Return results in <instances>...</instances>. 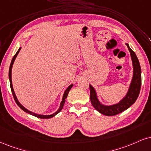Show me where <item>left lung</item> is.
Segmentation results:
<instances>
[{
    "label": "left lung",
    "mask_w": 151,
    "mask_h": 151,
    "mask_svg": "<svg viewBox=\"0 0 151 151\" xmlns=\"http://www.w3.org/2000/svg\"><path fill=\"white\" fill-rule=\"evenodd\" d=\"M126 45L130 52L132 65H133V77L126 96L118 103L111 105H105L100 103L99 100L98 99L96 90L91 85H89L90 99L91 104L97 111L104 115H116L124 111L135 103L139 95L141 85V70L139 61L135 52L130 48L128 43H126Z\"/></svg>",
    "instance_id": "left-lung-1"
}]
</instances>
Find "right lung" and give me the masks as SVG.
<instances>
[{
	"mask_svg": "<svg viewBox=\"0 0 151 151\" xmlns=\"http://www.w3.org/2000/svg\"><path fill=\"white\" fill-rule=\"evenodd\" d=\"M21 50V47L19 48V50H17V52H16V54L14 55L13 58H12V59L11 63H10V69H9V79H10V88H11L12 93V96H13V97H14V101H15V102H16V103H17V104L18 106H19V108H20L22 109V110H23V111H24L25 112H27V113L30 114V115H33V116H35V117H38V118H41V119H48V118H51V117H54V116L57 115L58 113H59V112L61 111L62 109H63V105H64L65 102V99H66L67 97H68V95L69 91H70V90L71 89V88H72V87L73 86V84L70 85V86H69L68 87V88H67V89L65 90V93H64V94H63V99H62V101H61V103H60V105L59 108H58V110H57V111H56L55 112H54L53 114H51V115H39V114L34 113V112H32L29 111V110H28L27 108H25L23 106V105H22L20 104V103H19V101H18V100H17V96H16L15 93H14V89H13V86H12V77H11L12 74H12V65H13V63H14V60H15L16 57H17V55H18V53H19V50Z\"/></svg>",
	"mask_w": 151,
	"mask_h": 151,
	"instance_id": "add662e5",
	"label": "right lung"
}]
</instances>
